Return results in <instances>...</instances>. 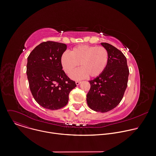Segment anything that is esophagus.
Listing matches in <instances>:
<instances>
[{"instance_id": "esophagus-1", "label": "esophagus", "mask_w": 156, "mask_h": 156, "mask_svg": "<svg viewBox=\"0 0 156 156\" xmlns=\"http://www.w3.org/2000/svg\"><path fill=\"white\" fill-rule=\"evenodd\" d=\"M81 83V81H76V82H75V83H76V84L77 86H78L79 84H80Z\"/></svg>"}]
</instances>
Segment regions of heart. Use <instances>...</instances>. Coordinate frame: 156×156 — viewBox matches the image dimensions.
Listing matches in <instances>:
<instances>
[{
  "mask_svg": "<svg viewBox=\"0 0 156 156\" xmlns=\"http://www.w3.org/2000/svg\"><path fill=\"white\" fill-rule=\"evenodd\" d=\"M60 61L67 75L71 74L80 64L81 68L70 76L73 80H80L89 75L92 78L100 75L108 66L109 54L103 47L82 45L73 48L70 53L64 52Z\"/></svg>",
  "mask_w": 156,
  "mask_h": 156,
  "instance_id": "b5f03b06",
  "label": "heart"
}]
</instances>
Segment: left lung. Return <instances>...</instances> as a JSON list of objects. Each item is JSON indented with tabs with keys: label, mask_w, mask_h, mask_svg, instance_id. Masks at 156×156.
Wrapping results in <instances>:
<instances>
[{
	"label": "left lung",
	"mask_w": 156,
	"mask_h": 156,
	"mask_svg": "<svg viewBox=\"0 0 156 156\" xmlns=\"http://www.w3.org/2000/svg\"><path fill=\"white\" fill-rule=\"evenodd\" d=\"M109 54V61L105 71L89 81L90 89L87 94L89 107L96 111L107 112L122 101L127 87L129 69L123 53L114 46L101 43Z\"/></svg>",
	"instance_id": "left-lung-1"
}]
</instances>
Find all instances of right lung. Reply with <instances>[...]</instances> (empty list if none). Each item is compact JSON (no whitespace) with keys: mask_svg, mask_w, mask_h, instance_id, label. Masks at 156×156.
<instances>
[{"mask_svg":"<svg viewBox=\"0 0 156 156\" xmlns=\"http://www.w3.org/2000/svg\"><path fill=\"white\" fill-rule=\"evenodd\" d=\"M66 49L65 44L44 42L36 46L27 58L30 89L35 101L47 109L64 107L69 93L76 86L62 70L60 59Z\"/></svg>","mask_w":156,"mask_h":156,"instance_id":"1","label":"right lung"}]
</instances>
